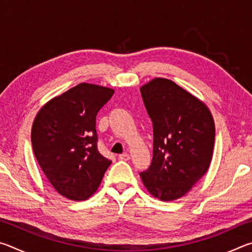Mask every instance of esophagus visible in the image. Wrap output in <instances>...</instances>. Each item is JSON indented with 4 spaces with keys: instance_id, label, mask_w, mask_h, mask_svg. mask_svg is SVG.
I'll return each mask as SVG.
<instances>
[{
    "instance_id": "1",
    "label": "esophagus",
    "mask_w": 252,
    "mask_h": 252,
    "mask_svg": "<svg viewBox=\"0 0 252 252\" xmlns=\"http://www.w3.org/2000/svg\"><path fill=\"white\" fill-rule=\"evenodd\" d=\"M119 159L123 160V161H127V160L130 159V156L127 155V153H122V155L119 156Z\"/></svg>"
}]
</instances>
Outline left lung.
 Listing matches in <instances>:
<instances>
[{
  "instance_id": "left-lung-1",
  "label": "left lung",
  "mask_w": 252,
  "mask_h": 252,
  "mask_svg": "<svg viewBox=\"0 0 252 252\" xmlns=\"http://www.w3.org/2000/svg\"><path fill=\"white\" fill-rule=\"evenodd\" d=\"M153 126V158L140 172L152 195L172 201L189 192L210 165L215 122L206 104L167 79L140 89Z\"/></svg>"
}]
</instances>
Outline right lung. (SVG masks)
<instances>
[{
  "mask_svg": "<svg viewBox=\"0 0 252 252\" xmlns=\"http://www.w3.org/2000/svg\"><path fill=\"white\" fill-rule=\"evenodd\" d=\"M113 93L109 88L78 84L48 102L33 122L34 156L63 197L88 199L112 162L97 149L95 118Z\"/></svg>",
  "mask_w": 252,
  "mask_h": 252,
  "instance_id": "1",
  "label": "right lung"
}]
</instances>
